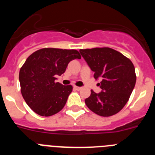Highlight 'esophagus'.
Masks as SVG:
<instances>
[{
	"label": "esophagus",
	"instance_id": "esophagus-1",
	"mask_svg": "<svg viewBox=\"0 0 155 155\" xmlns=\"http://www.w3.org/2000/svg\"><path fill=\"white\" fill-rule=\"evenodd\" d=\"M74 88L76 90H78V91H80V90L82 89L81 87H78V86H74Z\"/></svg>",
	"mask_w": 155,
	"mask_h": 155
}]
</instances>
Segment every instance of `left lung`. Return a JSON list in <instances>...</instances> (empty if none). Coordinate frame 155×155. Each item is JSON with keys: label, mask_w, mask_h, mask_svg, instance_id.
<instances>
[{"label": "left lung", "mask_w": 155, "mask_h": 155, "mask_svg": "<svg viewBox=\"0 0 155 155\" xmlns=\"http://www.w3.org/2000/svg\"><path fill=\"white\" fill-rule=\"evenodd\" d=\"M95 79H102L101 92L91 90L85 104L93 113L111 116L119 113L128 102L136 84L135 68L130 59L109 47L80 50Z\"/></svg>", "instance_id": "8db88e82"}]
</instances>
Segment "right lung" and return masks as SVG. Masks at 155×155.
Instances as JSON below:
<instances>
[{
    "label": "right lung",
    "instance_id": "add662e5",
    "mask_svg": "<svg viewBox=\"0 0 155 155\" xmlns=\"http://www.w3.org/2000/svg\"><path fill=\"white\" fill-rule=\"evenodd\" d=\"M75 50L43 48L31 53L19 71L21 92L27 105L39 116H50L64 107L73 87L56 82L70 61L81 59Z\"/></svg>",
    "mask_w": 155,
    "mask_h": 155
}]
</instances>
